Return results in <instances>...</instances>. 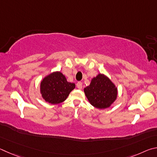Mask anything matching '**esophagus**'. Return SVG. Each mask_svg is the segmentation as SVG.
Masks as SVG:
<instances>
[{
    "mask_svg": "<svg viewBox=\"0 0 157 157\" xmlns=\"http://www.w3.org/2000/svg\"><path fill=\"white\" fill-rule=\"evenodd\" d=\"M82 86H83V84H82V83L81 81H78V83H76V87H78V89H82Z\"/></svg>",
    "mask_w": 157,
    "mask_h": 157,
    "instance_id": "obj_1",
    "label": "esophagus"
}]
</instances>
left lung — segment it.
<instances>
[{
    "mask_svg": "<svg viewBox=\"0 0 157 157\" xmlns=\"http://www.w3.org/2000/svg\"><path fill=\"white\" fill-rule=\"evenodd\" d=\"M84 92L91 105L98 109L109 108L117 97V87L108 77L101 74L92 79Z\"/></svg>",
    "mask_w": 157,
    "mask_h": 157,
    "instance_id": "8db88e82",
    "label": "left lung"
}]
</instances>
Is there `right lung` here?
I'll list each match as a JSON object with an SVG mask.
<instances>
[{
    "label": "right lung",
    "mask_w": 157,
    "mask_h": 157,
    "mask_svg": "<svg viewBox=\"0 0 157 157\" xmlns=\"http://www.w3.org/2000/svg\"><path fill=\"white\" fill-rule=\"evenodd\" d=\"M75 88V84L69 83L60 71L47 76L40 83V93L47 102L59 104L64 101Z\"/></svg>",
    "instance_id": "1"
}]
</instances>
